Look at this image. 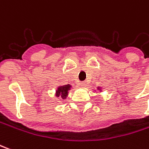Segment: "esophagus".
Wrapping results in <instances>:
<instances>
[{
	"label": "esophagus",
	"mask_w": 149,
	"mask_h": 149,
	"mask_svg": "<svg viewBox=\"0 0 149 149\" xmlns=\"http://www.w3.org/2000/svg\"><path fill=\"white\" fill-rule=\"evenodd\" d=\"M86 83L85 82V81H82V82L80 83V86L81 87H86Z\"/></svg>",
	"instance_id": "obj_1"
}]
</instances>
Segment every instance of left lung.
<instances>
[{
  "instance_id": "left-lung-1",
  "label": "left lung",
  "mask_w": 149,
  "mask_h": 149,
  "mask_svg": "<svg viewBox=\"0 0 149 149\" xmlns=\"http://www.w3.org/2000/svg\"><path fill=\"white\" fill-rule=\"evenodd\" d=\"M98 90H100V87H98Z\"/></svg>"
}]
</instances>
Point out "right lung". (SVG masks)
Returning a JSON list of instances; mask_svg holds the SVG:
<instances>
[{
  "label": "right lung",
  "instance_id": "right-lung-1",
  "mask_svg": "<svg viewBox=\"0 0 149 149\" xmlns=\"http://www.w3.org/2000/svg\"><path fill=\"white\" fill-rule=\"evenodd\" d=\"M70 85H64V86H58V90L56 91V96L57 97H61L63 100L66 99L67 96L68 95V91L71 89Z\"/></svg>",
  "mask_w": 149,
  "mask_h": 149
}]
</instances>
